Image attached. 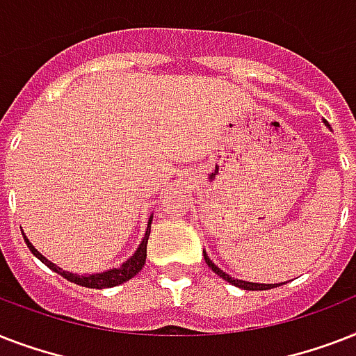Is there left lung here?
<instances>
[{"mask_svg":"<svg viewBox=\"0 0 356 356\" xmlns=\"http://www.w3.org/2000/svg\"><path fill=\"white\" fill-rule=\"evenodd\" d=\"M203 257H205L207 266H209V268H211V270L214 271L216 275H220L223 281L231 282V284H234V286L242 288V290H270V288H275V286H281V284H284V282H279V284H264V282H249V281H242V279H234V277H231L229 273H225L222 268H218V266L214 264L211 259H209L207 251H203Z\"/></svg>","mask_w":356,"mask_h":356,"instance_id":"1","label":"left lung"}]
</instances>
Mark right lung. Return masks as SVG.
Returning <instances> with one entry per match:
<instances>
[{
  "mask_svg": "<svg viewBox=\"0 0 356 356\" xmlns=\"http://www.w3.org/2000/svg\"><path fill=\"white\" fill-rule=\"evenodd\" d=\"M151 222H153V214L149 216L147 220V229H145V234L142 238V242L140 245L136 248L131 257H129L125 262L118 266V268H113V270H107V271H99V273H74V271H66L63 270L60 266H57L55 262H51L49 259H46L44 254L38 251V249L29 242V238L25 236L24 233V240L27 243V248L31 249V253L35 254L36 259L40 260L42 264H46L49 270H53L55 273L58 275H63L64 279H68L70 282H75V284H79V286H86V288H97V290H103V288H113V286H118L122 282L129 281V279H133L136 273H138L145 264V257H147V240H149V233H151Z\"/></svg>",
  "mask_w": 356,
  "mask_h": 356,
  "instance_id": "right-lung-1",
  "label": "right lung"
}]
</instances>
